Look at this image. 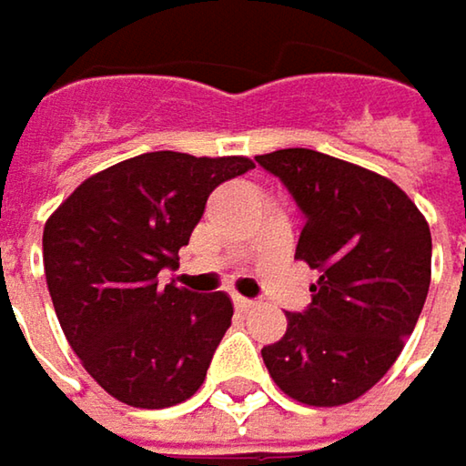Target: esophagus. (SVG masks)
Here are the masks:
<instances>
[{
  "mask_svg": "<svg viewBox=\"0 0 466 466\" xmlns=\"http://www.w3.org/2000/svg\"><path fill=\"white\" fill-rule=\"evenodd\" d=\"M233 305H236V310H251L257 302H254V299H247V297H241V294H233Z\"/></svg>",
  "mask_w": 466,
  "mask_h": 466,
  "instance_id": "34e87169",
  "label": "esophagus"
}]
</instances>
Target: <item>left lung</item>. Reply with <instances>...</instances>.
I'll list each match as a JSON object with an SVG mask.
<instances>
[{
    "label": "left lung",
    "mask_w": 466,
    "mask_h": 466,
    "mask_svg": "<svg viewBox=\"0 0 466 466\" xmlns=\"http://www.w3.org/2000/svg\"><path fill=\"white\" fill-rule=\"evenodd\" d=\"M305 215L297 259L320 273L305 313L262 348L283 392L308 406H342L390 371L430 289L432 236L416 204L382 175L310 148L257 156Z\"/></svg>",
    "instance_id": "1"
}]
</instances>
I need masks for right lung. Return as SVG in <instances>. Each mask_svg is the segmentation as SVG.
Wrapping results in <instances>:
<instances>
[{"instance_id": "1", "label": "right lung", "mask_w": 466, "mask_h": 466, "mask_svg": "<svg viewBox=\"0 0 466 466\" xmlns=\"http://www.w3.org/2000/svg\"><path fill=\"white\" fill-rule=\"evenodd\" d=\"M251 167L247 156L143 153L86 177L47 219L45 276L60 329L121 403L177 406L207 380L233 302L158 273L177 268L209 193Z\"/></svg>"}]
</instances>
